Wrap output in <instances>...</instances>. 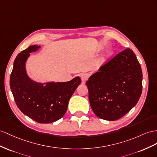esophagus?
Wrapping results in <instances>:
<instances>
[{
    "mask_svg": "<svg viewBox=\"0 0 157 157\" xmlns=\"http://www.w3.org/2000/svg\"><path fill=\"white\" fill-rule=\"evenodd\" d=\"M88 77H89V75H88L87 74H82L81 75V79H82V83H85V82L87 81Z\"/></svg>",
    "mask_w": 157,
    "mask_h": 157,
    "instance_id": "esophagus-1",
    "label": "esophagus"
}]
</instances>
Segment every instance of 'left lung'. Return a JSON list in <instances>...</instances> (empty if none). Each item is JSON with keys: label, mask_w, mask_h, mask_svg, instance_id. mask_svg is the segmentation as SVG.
<instances>
[{"label": "left lung", "mask_w": 157, "mask_h": 157, "mask_svg": "<svg viewBox=\"0 0 157 157\" xmlns=\"http://www.w3.org/2000/svg\"><path fill=\"white\" fill-rule=\"evenodd\" d=\"M141 67L129 48L120 52L86 82L90 105L98 117L115 121L127 113L142 93Z\"/></svg>", "instance_id": "left-lung-1"}]
</instances>
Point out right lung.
<instances>
[{
    "label": "right lung",
    "mask_w": 157,
    "mask_h": 157,
    "mask_svg": "<svg viewBox=\"0 0 157 157\" xmlns=\"http://www.w3.org/2000/svg\"><path fill=\"white\" fill-rule=\"evenodd\" d=\"M40 46H30L15 58L10 78V86L14 101L25 115L40 123H50L65 115L68 102L78 86L79 77L69 82H38L27 74L26 63L30 53Z\"/></svg>",
    "instance_id": "1"
}]
</instances>
